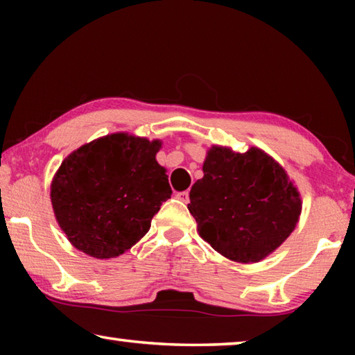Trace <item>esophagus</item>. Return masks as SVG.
Here are the masks:
<instances>
[{"label":"esophagus","mask_w":355,"mask_h":355,"mask_svg":"<svg viewBox=\"0 0 355 355\" xmlns=\"http://www.w3.org/2000/svg\"><path fill=\"white\" fill-rule=\"evenodd\" d=\"M177 199H178L180 202H183V203H188V202H189V192H188V191L178 192V194H177Z\"/></svg>","instance_id":"esophagus-1"}]
</instances>
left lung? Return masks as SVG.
Wrapping results in <instances>:
<instances>
[{"label":"left lung","mask_w":355,"mask_h":355,"mask_svg":"<svg viewBox=\"0 0 355 355\" xmlns=\"http://www.w3.org/2000/svg\"><path fill=\"white\" fill-rule=\"evenodd\" d=\"M189 199L199 235L239 263H257L277 249L302 208L285 171L255 147L245 153L213 147Z\"/></svg>","instance_id":"obj_1"}]
</instances>
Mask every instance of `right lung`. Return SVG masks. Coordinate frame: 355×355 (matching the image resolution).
Wrapping results in <instances>:
<instances>
[{"mask_svg":"<svg viewBox=\"0 0 355 355\" xmlns=\"http://www.w3.org/2000/svg\"><path fill=\"white\" fill-rule=\"evenodd\" d=\"M159 141L125 133L100 137L62 161L51 184L56 219L84 254L112 258L146 235L172 189L156 163Z\"/></svg>","mask_w":355,"mask_h":355,"instance_id":"right-lung-1","label":"right lung"}]
</instances>
